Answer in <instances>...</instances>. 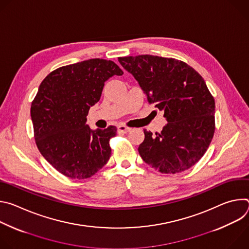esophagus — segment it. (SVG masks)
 Masks as SVG:
<instances>
[{"mask_svg": "<svg viewBox=\"0 0 249 249\" xmlns=\"http://www.w3.org/2000/svg\"><path fill=\"white\" fill-rule=\"evenodd\" d=\"M117 130L119 133H128L129 131H131V128L128 126H125V125H119L117 127Z\"/></svg>", "mask_w": 249, "mask_h": 249, "instance_id": "esophagus-1", "label": "esophagus"}]
</instances>
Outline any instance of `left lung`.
Instances as JSON below:
<instances>
[{
  "label": "left lung",
  "mask_w": 249,
  "mask_h": 249,
  "mask_svg": "<svg viewBox=\"0 0 249 249\" xmlns=\"http://www.w3.org/2000/svg\"><path fill=\"white\" fill-rule=\"evenodd\" d=\"M118 61L167 121L156 136L144 130L145 140L138 149L142 159L161 173L192 167L206 153L216 128L215 99L204 79L174 58L138 55Z\"/></svg>",
  "instance_id": "left-lung-1"
}]
</instances>
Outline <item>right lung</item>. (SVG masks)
<instances>
[{"mask_svg":"<svg viewBox=\"0 0 249 249\" xmlns=\"http://www.w3.org/2000/svg\"><path fill=\"white\" fill-rule=\"evenodd\" d=\"M122 76L110 60L89 59L60 67L42 81L31 102L36 146L45 160L72 179H86L108 161L115 126L91 131L86 124L90 106L100 98L105 81Z\"/></svg>","mask_w":249,"mask_h":249,"instance_id":"right-lung-1","label":"right lung"}]
</instances>
